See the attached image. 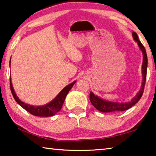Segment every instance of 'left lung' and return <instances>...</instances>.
I'll use <instances>...</instances> for the list:
<instances>
[{"mask_svg": "<svg viewBox=\"0 0 156 156\" xmlns=\"http://www.w3.org/2000/svg\"><path fill=\"white\" fill-rule=\"evenodd\" d=\"M132 36L135 42H137L139 48H140V51L143 53V65H142V77H143V80H142V84L140 90L138 92V93L135 95L134 97H133L131 99V101L126 102H115L103 99L102 98L97 96V95H95L92 92H90V99L92 104L93 105L97 110L101 112H119L129 110L136 103H138L141 98L142 95H143L144 84H145L146 81L148 60H147L145 48H144V46L142 44L140 41L139 40L138 35L136 34V32H132Z\"/></svg>", "mask_w": 156, "mask_h": 156, "instance_id": "8db88e82", "label": "left lung"}]
</instances>
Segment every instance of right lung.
Returning <instances> with one entry per match:
<instances>
[{
	"label": "right lung",
	"instance_id": "add662e5",
	"mask_svg": "<svg viewBox=\"0 0 156 156\" xmlns=\"http://www.w3.org/2000/svg\"><path fill=\"white\" fill-rule=\"evenodd\" d=\"M11 62V59H10ZM10 88L11 91L13 94V97L16 100V101L18 103V105H20L22 108L29 112L30 114H33L34 116H52L57 114L61 110L63 104H64L65 98L66 97L68 92L70 90V89L73 88L74 84L76 83V81H74L70 84H68L66 87H64L59 93L54 98V99L46 104L44 105H32L26 103L19 99L18 97L16 94V92L13 89V87L12 82V78L10 76Z\"/></svg>",
	"mask_w": 156,
	"mask_h": 156
}]
</instances>
